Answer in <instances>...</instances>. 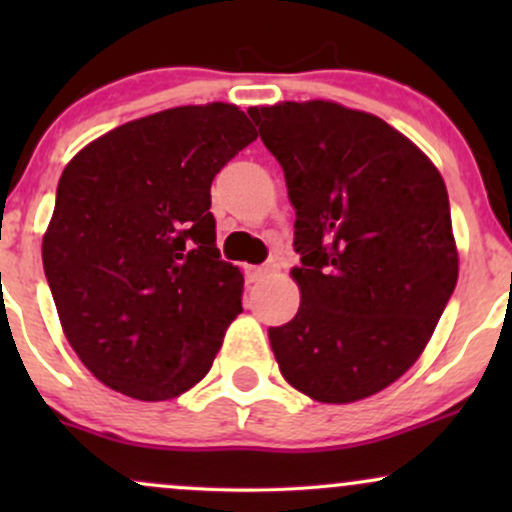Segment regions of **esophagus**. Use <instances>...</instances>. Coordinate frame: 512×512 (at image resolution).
Masks as SVG:
<instances>
[{"label":"esophagus","instance_id":"obj_1","mask_svg":"<svg viewBox=\"0 0 512 512\" xmlns=\"http://www.w3.org/2000/svg\"><path fill=\"white\" fill-rule=\"evenodd\" d=\"M269 272H272V267H267V264H262V267H248V269H245L250 284H257V281L267 279Z\"/></svg>","mask_w":512,"mask_h":512}]
</instances>
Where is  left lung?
Returning <instances> with one entry per match:
<instances>
[{
	"instance_id": "8db88e82",
	"label": "left lung",
	"mask_w": 512,
	"mask_h": 512,
	"mask_svg": "<svg viewBox=\"0 0 512 512\" xmlns=\"http://www.w3.org/2000/svg\"><path fill=\"white\" fill-rule=\"evenodd\" d=\"M296 209L301 308L269 342L286 383L325 404L414 366L457 284L445 182L380 117L330 101L250 108Z\"/></svg>"
}]
</instances>
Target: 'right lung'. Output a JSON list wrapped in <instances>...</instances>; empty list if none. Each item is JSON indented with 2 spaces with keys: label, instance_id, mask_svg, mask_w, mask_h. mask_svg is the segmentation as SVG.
Returning <instances> with one entry per match:
<instances>
[{
  "label": "right lung",
  "instance_id": "1",
  "mask_svg": "<svg viewBox=\"0 0 512 512\" xmlns=\"http://www.w3.org/2000/svg\"><path fill=\"white\" fill-rule=\"evenodd\" d=\"M255 139L236 105H182L67 163L43 267L69 344L103 385L161 402L209 373L243 313V274L216 248L211 180Z\"/></svg>",
  "mask_w": 512,
  "mask_h": 512
}]
</instances>
